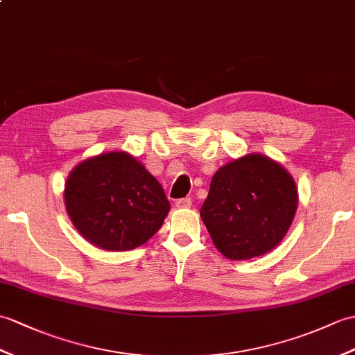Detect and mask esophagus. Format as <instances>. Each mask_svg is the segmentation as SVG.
<instances>
[{"label": "esophagus", "instance_id": "1", "mask_svg": "<svg viewBox=\"0 0 355 355\" xmlns=\"http://www.w3.org/2000/svg\"><path fill=\"white\" fill-rule=\"evenodd\" d=\"M175 205L178 209H189L192 205L191 198H181V200H177Z\"/></svg>", "mask_w": 355, "mask_h": 355}]
</instances>
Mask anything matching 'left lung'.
I'll use <instances>...</instances> for the list:
<instances>
[{"label":"left lung","instance_id":"left-lung-1","mask_svg":"<svg viewBox=\"0 0 355 355\" xmlns=\"http://www.w3.org/2000/svg\"><path fill=\"white\" fill-rule=\"evenodd\" d=\"M296 205L298 192L289 172L265 155L248 154L213 175L201 219L225 257L248 260L282 242Z\"/></svg>","mask_w":355,"mask_h":355}]
</instances>
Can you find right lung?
I'll use <instances>...</instances> for the list:
<instances>
[{"label": "right lung", "instance_id": "1", "mask_svg": "<svg viewBox=\"0 0 355 355\" xmlns=\"http://www.w3.org/2000/svg\"><path fill=\"white\" fill-rule=\"evenodd\" d=\"M64 204L81 236L109 251L144 245L171 209L159 181L119 151L80 163L66 181Z\"/></svg>", "mask_w": 355, "mask_h": 355}]
</instances>
